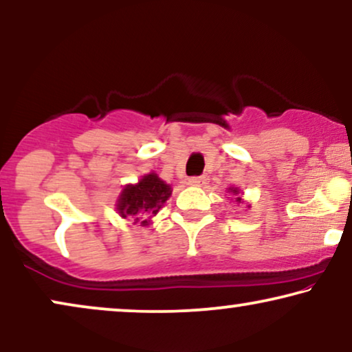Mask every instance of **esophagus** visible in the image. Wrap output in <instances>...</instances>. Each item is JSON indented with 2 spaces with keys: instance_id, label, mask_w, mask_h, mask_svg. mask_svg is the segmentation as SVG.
Returning a JSON list of instances; mask_svg holds the SVG:
<instances>
[{
  "instance_id": "1",
  "label": "esophagus",
  "mask_w": 352,
  "mask_h": 352,
  "mask_svg": "<svg viewBox=\"0 0 352 352\" xmlns=\"http://www.w3.org/2000/svg\"><path fill=\"white\" fill-rule=\"evenodd\" d=\"M204 182H206V177H190L188 185L201 186V185H204Z\"/></svg>"
}]
</instances>
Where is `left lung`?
Returning <instances> with one entry per match:
<instances>
[{"label": "left lung", "mask_w": 352, "mask_h": 352, "mask_svg": "<svg viewBox=\"0 0 352 352\" xmlns=\"http://www.w3.org/2000/svg\"><path fill=\"white\" fill-rule=\"evenodd\" d=\"M228 193H233V195L238 196V193H240V190H238V188H228ZM235 201H236V203H241L240 196H238V198H235Z\"/></svg>", "instance_id": "left-lung-1"}]
</instances>
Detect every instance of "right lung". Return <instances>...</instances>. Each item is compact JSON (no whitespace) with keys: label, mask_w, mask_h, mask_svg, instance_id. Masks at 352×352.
Here are the masks:
<instances>
[{"label":"right lung","mask_w":352,"mask_h":352,"mask_svg":"<svg viewBox=\"0 0 352 352\" xmlns=\"http://www.w3.org/2000/svg\"><path fill=\"white\" fill-rule=\"evenodd\" d=\"M172 195L170 185L162 182L157 173H148L137 185H127L117 199V210L124 219L148 225V219L159 212Z\"/></svg>","instance_id":"obj_1"}]
</instances>
